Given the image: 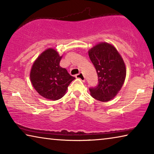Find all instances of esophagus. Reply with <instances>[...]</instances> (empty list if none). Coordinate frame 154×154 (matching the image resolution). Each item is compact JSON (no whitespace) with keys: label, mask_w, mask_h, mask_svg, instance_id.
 <instances>
[{"label":"esophagus","mask_w":154,"mask_h":154,"mask_svg":"<svg viewBox=\"0 0 154 154\" xmlns=\"http://www.w3.org/2000/svg\"><path fill=\"white\" fill-rule=\"evenodd\" d=\"M75 77H76V78H78V79H80L81 80L83 81V82H85V77L83 76V75L82 73V72L76 75H75Z\"/></svg>","instance_id":"obj_1"}]
</instances>
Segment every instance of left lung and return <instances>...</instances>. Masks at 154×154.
Returning <instances> with one entry per match:
<instances>
[{
    "instance_id": "left-lung-1",
    "label": "left lung",
    "mask_w": 154,
    "mask_h": 154,
    "mask_svg": "<svg viewBox=\"0 0 154 154\" xmlns=\"http://www.w3.org/2000/svg\"><path fill=\"white\" fill-rule=\"evenodd\" d=\"M88 55L98 77L97 86L90 88V94L99 101L107 102L118 94L126 79L124 60L113 45L106 42L96 44L89 49Z\"/></svg>"
}]
</instances>
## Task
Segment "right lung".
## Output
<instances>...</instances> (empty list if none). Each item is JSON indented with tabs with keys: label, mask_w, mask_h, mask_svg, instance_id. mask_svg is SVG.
<instances>
[{
	"label": "right lung",
	"mask_w": 154,
	"mask_h": 154,
	"mask_svg": "<svg viewBox=\"0 0 154 154\" xmlns=\"http://www.w3.org/2000/svg\"><path fill=\"white\" fill-rule=\"evenodd\" d=\"M61 58L55 49L49 48L38 56L31 68L30 79L34 88L49 100L63 97L68 86L75 79L60 66Z\"/></svg>",
	"instance_id": "add662e5"
}]
</instances>
